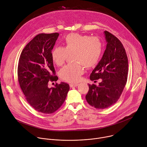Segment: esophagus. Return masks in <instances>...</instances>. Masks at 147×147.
I'll return each mask as SVG.
<instances>
[{
  "instance_id": "34e87169",
  "label": "esophagus",
  "mask_w": 147,
  "mask_h": 147,
  "mask_svg": "<svg viewBox=\"0 0 147 147\" xmlns=\"http://www.w3.org/2000/svg\"><path fill=\"white\" fill-rule=\"evenodd\" d=\"M69 85H70V87L72 88V87H76V86H77L78 85V84H70Z\"/></svg>"
}]
</instances>
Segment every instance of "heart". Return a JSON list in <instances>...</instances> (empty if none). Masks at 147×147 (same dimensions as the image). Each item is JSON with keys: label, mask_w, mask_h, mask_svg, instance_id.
<instances>
[{"label": "heart", "mask_w": 147, "mask_h": 147, "mask_svg": "<svg viewBox=\"0 0 147 147\" xmlns=\"http://www.w3.org/2000/svg\"><path fill=\"white\" fill-rule=\"evenodd\" d=\"M103 52V44L97 37L78 33H70L64 40V47H55L51 58L58 66L64 64L69 55L73 54V61L59 71L61 78L69 82H78L84 73V67L89 69L99 63Z\"/></svg>", "instance_id": "heart-1"}]
</instances>
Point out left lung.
<instances>
[{
	"label": "left lung",
	"mask_w": 147,
	"mask_h": 147,
	"mask_svg": "<svg viewBox=\"0 0 147 147\" xmlns=\"http://www.w3.org/2000/svg\"><path fill=\"white\" fill-rule=\"evenodd\" d=\"M106 49L102 58L93 69L90 80L101 78L98 86L89 84L85 98L89 105L105 109L114 105L125 86L128 74V60L120 40L108 31H105Z\"/></svg>",
	"instance_id": "8db88e82"
}]
</instances>
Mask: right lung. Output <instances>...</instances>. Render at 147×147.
<instances>
[{"mask_svg":"<svg viewBox=\"0 0 147 147\" xmlns=\"http://www.w3.org/2000/svg\"><path fill=\"white\" fill-rule=\"evenodd\" d=\"M59 34L36 36L24 48L18 62V80L25 99L35 110L44 114H52L58 110L70 89L65 82L57 83L50 88L48 86L49 82L58 79L51 53Z\"/></svg>","mask_w":147,"mask_h":147,"instance_id":"obj_1","label":"right lung"}]
</instances>
